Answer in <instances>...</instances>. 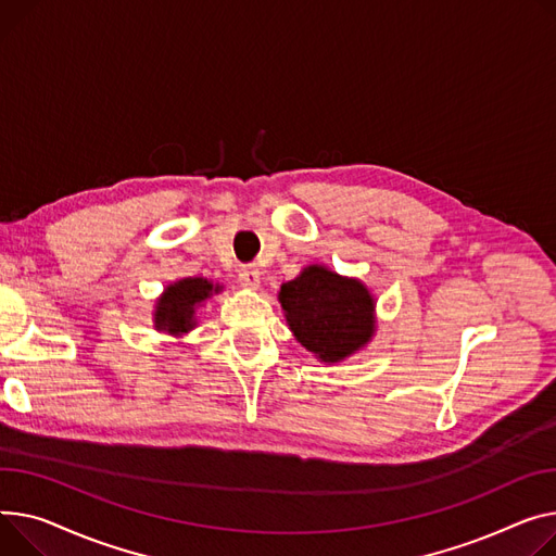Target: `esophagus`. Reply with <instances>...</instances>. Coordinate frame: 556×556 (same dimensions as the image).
<instances>
[{
  "label": "esophagus",
  "mask_w": 556,
  "mask_h": 556,
  "mask_svg": "<svg viewBox=\"0 0 556 556\" xmlns=\"http://www.w3.org/2000/svg\"><path fill=\"white\" fill-rule=\"evenodd\" d=\"M239 283L245 288H256L258 286V268L248 264L239 268Z\"/></svg>",
  "instance_id": "esophagus-1"
}]
</instances>
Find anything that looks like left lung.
Segmentation results:
<instances>
[{
	"mask_svg": "<svg viewBox=\"0 0 556 556\" xmlns=\"http://www.w3.org/2000/svg\"><path fill=\"white\" fill-rule=\"evenodd\" d=\"M279 302L294 338L324 362H340L374 336V298L355 281L321 266L281 286Z\"/></svg>",
	"mask_w": 556,
	"mask_h": 556,
	"instance_id": "8db88e82",
	"label": "left lung"
}]
</instances>
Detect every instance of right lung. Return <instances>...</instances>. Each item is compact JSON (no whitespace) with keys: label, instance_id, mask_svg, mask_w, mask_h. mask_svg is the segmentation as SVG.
I'll return each mask as SVG.
<instances>
[{"label":"right lung","instance_id":"right-lung-1","mask_svg":"<svg viewBox=\"0 0 556 556\" xmlns=\"http://www.w3.org/2000/svg\"><path fill=\"white\" fill-rule=\"evenodd\" d=\"M212 290H218V286L214 288L207 279L201 277L172 283L159 300L156 328L167 332H188L194 328V311L203 300L210 298Z\"/></svg>","mask_w":556,"mask_h":556}]
</instances>
